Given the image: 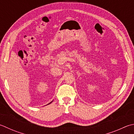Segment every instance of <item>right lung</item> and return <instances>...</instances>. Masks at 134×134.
<instances>
[{
	"label": "right lung",
	"mask_w": 134,
	"mask_h": 134,
	"mask_svg": "<svg viewBox=\"0 0 134 134\" xmlns=\"http://www.w3.org/2000/svg\"><path fill=\"white\" fill-rule=\"evenodd\" d=\"M52 102H51V103H49V104H50V103H52Z\"/></svg>",
	"instance_id": "obj_1"
}]
</instances>
